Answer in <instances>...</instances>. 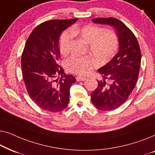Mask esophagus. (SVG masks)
Returning <instances> with one entry per match:
<instances>
[{"label": "esophagus", "mask_w": 155, "mask_h": 155, "mask_svg": "<svg viewBox=\"0 0 155 155\" xmlns=\"http://www.w3.org/2000/svg\"><path fill=\"white\" fill-rule=\"evenodd\" d=\"M76 80H77V81H84V80H87V78L81 77V76H78V77L76 78Z\"/></svg>", "instance_id": "obj_1"}]
</instances>
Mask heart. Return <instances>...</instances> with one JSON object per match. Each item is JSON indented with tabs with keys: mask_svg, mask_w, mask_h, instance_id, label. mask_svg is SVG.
Segmentation results:
<instances>
[{
	"mask_svg": "<svg viewBox=\"0 0 155 155\" xmlns=\"http://www.w3.org/2000/svg\"><path fill=\"white\" fill-rule=\"evenodd\" d=\"M73 35L79 36L90 44V52L99 63H105L111 60L118 50V39L114 31H103L101 27L89 25L75 27L63 33L59 41V48L62 54L69 52ZM65 64L72 73L84 75L94 67L95 61L91 57L71 56L67 59Z\"/></svg>",
	"mask_w": 155,
	"mask_h": 155,
	"instance_id": "1",
	"label": "heart"
}]
</instances>
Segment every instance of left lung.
<instances>
[{"mask_svg": "<svg viewBox=\"0 0 155 155\" xmlns=\"http://www.w3.org/2000/svg\"><path fill=\"white\" fill-rule=\"evenodd\" d=\"M96 24L109 25L118 36V51L98 69L103 80L91 94L93 105L101 111L119 107L128 98L136 84L141 63V52L136 37L121 21L114 18H94Z\"/></svg>", "mask_w": 155, "mask_h": 155, "instance_id": "left-lung-1", "label": "left lung"}]
</instances>
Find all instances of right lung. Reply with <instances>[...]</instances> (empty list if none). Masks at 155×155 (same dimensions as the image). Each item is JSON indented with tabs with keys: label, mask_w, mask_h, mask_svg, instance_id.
<instances>
[{
	"label": "right lung",
	"mask_w": 155,
	"mask_h": 155,
	"mask_svg": "<svg viewBox=\"0 0 155 155\" xmlns=\"http://www.w3.org/2000/svg\"><path fill=\"white\" fill-rule=\"evenodd\" d=\"M77 20L41 23L31 31L25 44L21 59L23 80L31 99L46 111L58 112L68 104L70 89L76 80L72 75H65L58 65V41L62 31Z\"/></svg>",
	"instance_id": "obj_1"
}]
</instances>
